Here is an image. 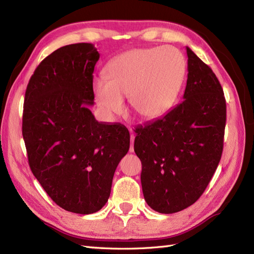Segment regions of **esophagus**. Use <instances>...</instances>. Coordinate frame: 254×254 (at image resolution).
<instances>
[{
  "instance_id": "1",
  "label": "esophagus",
  "mask_w": 254,
  "mask_h": 254,
  "mask_svg": "<svg viewBox=\"0 0 254 254\" xmlns=\"http://www.w3.org/2000/svg\"><path fill=\"white\" fill-rule=\"evenodd\" d=\"M130 139H131V147H130V152H131V153H133V152H134V139H135V136H134V134H131Z\"/></svg>"
}]
</instances>
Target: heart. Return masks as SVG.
Returning a JSON list of instances; mask_svg holds the SVG:
<instances>
[{"label": "heart", "mask_w": 254, "mask_h": 254, "mask_svg": "<svg viewBox=\"0 0 254 254\" xmlns=\"http://www.w3.org/2000/svg\"><path fill=\"white\" fill-rule=\"evenodd\" d=\"M185 72V58L174 47L134 49L108 63L105 77L94 80V96L107 119L120 115L123 97H128L131 109L150 120L165 115L174 105Z\"/></svg>", "instance_id": "b5f03b06"}]
</instances>
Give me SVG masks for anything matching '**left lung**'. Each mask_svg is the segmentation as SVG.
Wrapping results in <instances>:
<instances>
[{
    "label": "left lung",
    "mask_w": 254,
    "mask_h": 254,
    "mask_svg": "<svg viewBox=\"0 0 254 254\" xmlns=\"http://www.w3.org/2000/svg\"><path fill=\"white\" fill-rule=\"evenodd\" d=\"M188 79L181 104L135 128L144 198L158 213L195 203L222 157L226 100L216 75L187 47Z\"/></svg>",
    "instance_id": "left-lung-1"
}]
</instances>
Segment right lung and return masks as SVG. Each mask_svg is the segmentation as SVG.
<instances>
[{
  "mask_svg": "<svg viewBox=\"0 0 254 254\" xmlns=\"http://www.w3.org/2000/svg\"><path fill=\"white\" fill-rule=\"evenodd\" d=\"M91 44L64 46L42 60L25 93L23 137L29 167L52 201L67 212L93 214L110 196L113 175L130 148L120 123L98 122Z\"/></svg>",
  "mask_w": 254,
  "mask_h": 254,
  "instance_id": "1",
  "label": "right lung"
}]
</instances>
